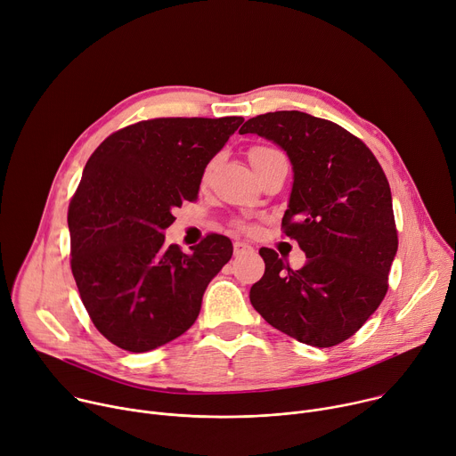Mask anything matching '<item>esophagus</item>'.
Instances as JSON below:
<instances>
[{
    "label": "esophagus",
    "mask_w": 456,
    "mask_h": 456,
    "mask_svg": "<svg viewBox=\"0 0 456 456\" xmlns=\"http://www.w3.org/2000/svg\"><path fill=\"white\" fill-rule=\"evenodd\" d=\"M255 249L249 243H243V241H234V256H243V255H251Z\"/></svg>",
    "instance_id": "esophagus-1"
}]
</instances>
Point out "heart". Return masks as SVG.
I'll return each mask as SVG.
<instances>
[{"instance_id": "heart-1", "label": "heart", "mask_w": 456, "mask_h": 456, "mask_svg": "<svg viewBox=\"0 0 456 456\" xmlns=\"http://www.w3.org/2000/svg\"><path fill=\"white\" fill-rule=\"evenodd\" d=\"M269 152H274V149H267V147H255V149L249 152V158H251V161H255L256 158L265 156V154H269Z\"/></svg>"}]
</instances>
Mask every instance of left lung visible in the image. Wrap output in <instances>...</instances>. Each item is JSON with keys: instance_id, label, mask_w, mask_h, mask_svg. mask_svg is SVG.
Returning a JSON list of instances; mask_svg holds the SVG:
<instances>
[{"instance_id": "8db88e82", "label": "left lung", "mask_w": 456, "mask_h": 456, "mask_svg": "<svg viewBox=\"0 0 456 456\" xmlns=\"http://www.w3.org/2000/svg\"><path fill=\"white\" fill-rule=\"evenodd\" d=\"M293 165V189L281 225L305 253L300 269L260 249L265 273L251 304L281 333L314 347L337 346L367 322L387 293L398 236L387 178L356 136L300 110L247 119Z\"/></svg>"}]
</instances>
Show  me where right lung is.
I'll return each instance as SVG.
<instances>
[{
    "instance_id": "add662e5",
    "label": "right lung",
    "mask_w": 456,
    "mask_h": 456,
    "mask_svg": "<svg viewBox=\"0 0 456 456\" xmlns=\"http://www.w3.org/2000/svg\"><path fill=\"white\" fill-rule=\"evenodd\" d=\"M243 118H158L110 134L69 205L70 267L93 323L114 346L145 353L196 322L207 285L232 256L211 234L182 253L165 245L173 209L198 198L209 163Z\"/></svg>"
}]
</instances>
